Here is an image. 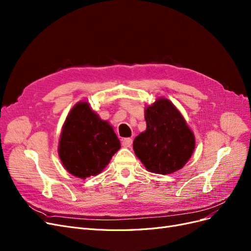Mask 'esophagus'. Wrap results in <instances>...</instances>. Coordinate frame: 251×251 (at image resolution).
Instances as JSON below:
<instances>
[{
	"label": "esophagus",
	"instance_id": "esophagus-1",
	"mask_svg": "<svg viewBox=\"0 0 251 251\" xmlns=\"http://www.w3.org/2000/svg\"><path fill=\"white\" fill-rule=\"evenodd\" d=\"M121 143H123V147H125V148H131L133 140L131 138H124L123 140H121Z\"/></svg>",
	"mask_w": 251,
	"mask_h": 251
}]
</instances>
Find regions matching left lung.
Segmentation results:
<instances>
[{
    "mask_svg": "<svg viewBox=\"0 0 251 251\" xmlns=\"http://www.w3.org/2000/svg\"><path fill=\"white\" fill-rule=\"evenodd\" d=\"M146 121L147 130L133 148L147 170L165 175L183 168L195 150V136L176 107L160 98L147 108Z\"/></svg>",
    "mask_w": 251,
    "mask_h": 251,
    "instance_id": "obj_1",
    "label": "left lung"
}]
</instances>
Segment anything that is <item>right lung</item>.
<instances>
[{
  "label": "right lung",
  "mask_w": 251,
  "mask_h": 251,
  "mask_svg": "<svg viewBox=\"0 0 251 251\" xmlns=\"http://www.w3.org/2000/svg\"><path fill=\"white\" fill-rule=\"evenodd\" d=\"M120 142L112 126L91 110L88 102H78L67 116L60 135L58 155L66 170L86 179L100 174Z\"/></svg>",
  "instance_id": "1"
}]
</instances>
